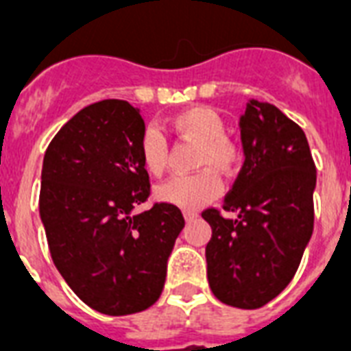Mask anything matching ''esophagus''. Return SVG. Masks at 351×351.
I'll list each match as a JSON object with an SVG mask.
<instances>
[{
    "label": "esophagus",
    "mask_w": 351,
    "mask_h": 351,
    "mask_svg": "<svg viewBox=\"0 0 351 351\" xmlns=\"http://www.w3.org/2000/svg\"><path fill=\"white\" fill-rule=\"evenodd\" d=\"M184 219H186L187 222H191V220H197L198 213H197V211H184Z\"/></svg>",
    "instance_id": "esophagus-1"
}]
</instances>
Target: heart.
Here are the masks:
<instances>
[{"label": "heart", "mask_w": 351, "mask_h": 351, "mask_svg": "<svg viewBox=\"0 0 351 351\" xmlns=\"http://www.w3.org/2000/svg\"><path fill=\"white\" fill-rule=\"evenodd\" d=\"M173 129L184 140L198 143L197 167H213L230 173L239 162V149L224 136L226 123L211 107L195 106L173 117ZM167 140L158 129L149 127L140 142V156L149 175H164L167 167ZM213 169L191 176H175L156 187V198L182 209H197L211 202L222 191V182Z\"/></svg>", "instance_id": "obj_1"}]
</instances>
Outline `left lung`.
Masks as SVG:
<instances>
[{
	"mask_svg": "<svg viewBox=\"0 0 351 351\" xmlns=\"http://www.w3.org/2000/svg\"><path fill=\"white\" fill-rule=\"evenodd\" d=\"M244 165L224 198V219L204 211L211 291L224 304L255 310L293 278L313 233L317 169L304 131L271 104L251 100L240 117Z\"/></svg>",
	"mask_w": 351,
	"mask_h": 351,
	"instance_id": "1",
	"label": "left lung"
}]
</instances>
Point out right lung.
I'll return each instance as SVG.
<instances>
[{
    "mask_svg": "<svg viewBox=\"0 0 351 351\" xmlns=\"http://www.w3.org/2000/svg\"><path fill=\"white\" fill-rule=\"evenodd\" d=\"M143 132L138 107L96 101L58 131L43 158L40 217L52 261L74 293L106 315L158 300L184 228L171 204L132 213L149 197Z\"/></svg>",
    "mask_w": 351,
    "mask_h": 351,
    "instance_id": "1",
    "label": "right lung"
}]
</instances>
